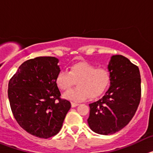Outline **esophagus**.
Returning <instances> with one entry per match:
<instances>
[{"label": "esophagus", "mask_w": 153, "mask_h": 153, "mask_svg": "<svg viewBox=\"0 0 153 153\" xmlns=\"http://www.w3.org/2000/svg\"><path fill=\"white\" fill-rule=\"evenodd\" d=\"M79 105V103L77 102H71V106L72 107H76V106H77Z\"/></svg>", "instance_id": "34e87169"}]
</instances>
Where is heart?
Here are the masks:
<instances>
[{
    "instance_id": "1",
    "label": "heart",
    "mask_w": 153,
    "mask_h": 153,
    "mask_svg": "<svg viewBox=\"0 0 153 153\" xmlns=\"http://www.w3.org/2000/svg\"><path fill=\"white\" fill-rule=\"evenodd\" d=\"M111 76L106 68H97L95 66L86 62H79L72 64L69 71L61 70L55 79L56 86L61 90L70 89L76 82L77 87L63 94L69 100L78 102L85 100L89 97L95 99L106 91L110 83Z\"/></svg>"
}]
</instances>
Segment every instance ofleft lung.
I'll list each match as a JSON object with an SVG mask.
<instances>
[{
  "instance_id": "obj_1",
  "label": "left lung",
  "mask_w": 153,
  "mask_h": 153,
  "mask_svg": "<svg viewBox=\"0 0 153 153\" xmlns=\"http://www.w3.org/2000/svg\"><path fill=\"white\" fill-rule=\"evenodd\" d=\"M110 86L98 101L89 104L90 129L100 135H111L129 123L141 98L140 70L122 55H113L108 64Z\"/></svg>"
}]
</instances>
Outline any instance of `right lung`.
I'll return each instance as SVG.
<instances>
[{"label":"right lung","mask_w":153,"mask_h":153,"mask_svg":"<svg viewBox=\"0 0 153 153\" xmlns=\"http://www.w3.org/2000/svg\"><path fill=\"white\" fill-rule=\"evenodd\" d=\"M59 60L39 56L24 62L8 83L11 111L25 131L47 139L57 134L71 107L60 99L55 79L60 71Z\"/></svg>","instance_id":"right-lung-1"}]
</instances>
